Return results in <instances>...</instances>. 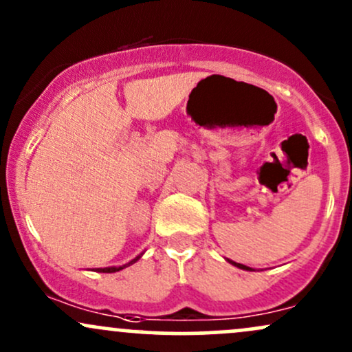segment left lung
<instances>
[{
    "label": "left lung",
    "mask_w": 352,
    "mask_h": 352,
    "mask_svg": "<svg viewBox=\"0 0 352 352\" xmlns=\"http://www.w3.org/2000/svg\"><path fill=\"white\" fill-rule=\"evenodd\" d=\"M227 261L230 265H233V266H236V268H240V270H245V272H254L253 268H250V266H246V265H241V263H236V261H232V260H228L227 258Z\"/></svg>",
    "instance_id": "obj_1"
}]
</instances>
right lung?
I'll return each mask as SVG.
<instances>
[{"label": "right lung", "mask_w": 352, "mask_h": 352, "mask_svg": "<svg viewBox=\"0 0 352 352\" xmlns=\"http://www.w3.org/2000/svg\"><path fill=\"white\" fill-rule=\"evenodd\" d=\"M142 254H144V252L140 253V254H137L134 260H131V261H129V263H125V265H122V266H107V268H96V272H99V273H116V272H120V270L127 268V266L134 265L135 261H139L140 258H142Z\"/></svg>", "instance_id": "obj_1"}]
</instances>
